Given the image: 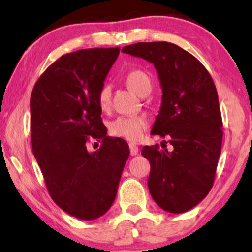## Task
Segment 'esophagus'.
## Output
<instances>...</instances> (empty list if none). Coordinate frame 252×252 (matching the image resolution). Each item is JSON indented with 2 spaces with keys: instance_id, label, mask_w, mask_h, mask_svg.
Returning <instances> with one entry per match:
<instances>
[{
  "instance_id": "obj_1",
  "label": "esophagus",
  "mask_w": 252,
  "mask_h": 252,
  "mask_svg": "<svg viewBox=\"0 0 252 252\" xmlns=\"http://www.w3.org/2000/svg\"><path fill=\"white\" fill-rule=\"evenodd\" d=\"M129 149H130V154H131V156H136L138 154V147L136 146L135 143H130Z\"/></svg>"
}]
</instances>
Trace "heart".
<instances>
[{"label":"heart","instance_id":"heart-1","mask_svg":"<svg viewBox=\"0 0 252 252\" xmlns=\"http://www.w3.org/2000/svg\"><path fill=\"white\" fill-rule=\"evenodd\" d=\"M126 82L132 91L141 94L144 90L152 89V80L142 70L129 71L126 76ZM111 97V89L109 85H103L98 92V103L100 108H108ZM148 128V121L144 116H120L110 124V130L118 137L128 141H138Z\"/></svg>","mask_w":252,"mask_h":252}]
</instances>
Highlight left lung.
<instances>
[{
  "instance_id": "8db88e82",
  "label": "left lung",
  "mask_w": 252,
  "mask_h": 252,
  "mask_svg": "<svg viewBox=\"0 0 252 252\" xmlns=\"http://www.w3.org/2000/svg\"><path fill=\"white\" fill-rule=\"evenodd\" d=\"M122 52L154 63L162 103L152 134L168 138L174 147L173 152L142 148L150 163V195L167 212H186L209 194L220 156L222 121L216 85L204 65L174 43L137 42Z\"/></svg>"
}]
</instances>
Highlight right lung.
I'll return each mask as SVG.
<instances>
[{
    "mask_svg": "<svg viewBox=\"0 0 252 252\" xmlns=\"http://www.w3.org/2000/svg\"><path fill=\"white\" fill-rule=\"evenodd\" d=\"M120 47L63 54L40 76L31 96L32 147L51 198L83 220L99 218L117 194L129 146L110 137L98 92ZM92 140L102 142L90 153Z\"/></svg>",
    "mask_w": 252,
    "mask_h": 252,
    "instance_id": "obj_1",
    "label": "right lung"
}]
</instances>
